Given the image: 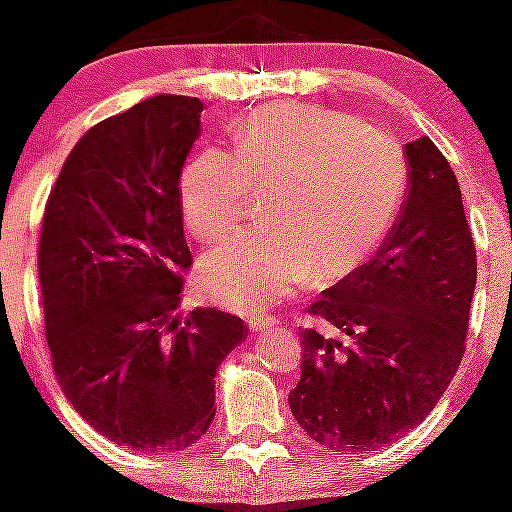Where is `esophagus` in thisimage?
<instances>
[{"mask_svg": "<svg viewBox=\"0 0 512 512\" xmlns=\"http://www.w3.org/2000/svg\"><path fill=\"white\" fill-rule=\"evenodd\" d=\"M250 330L252 332H267V330H275L277 322L272 320V317H265V315H257V317H250Z\"/></svg>", "mask_w": 512, "mask_h": 512, "instance_id": "1", "label": "esophagus"}]
</instances>
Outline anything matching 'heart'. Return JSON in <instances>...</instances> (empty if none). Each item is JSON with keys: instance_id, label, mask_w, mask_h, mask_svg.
<instances>
[{"instance_id": "b5f03b06", "label": "heart", "mask_w": 512, "mask_h": 512, "mask_svg": "<svg viewBox=\"0 0 512 512\" xmlns=\"http://www.w3.org/2000/svg\"><path fill=\"white\" fill-rule=\"evenodd\" d=\"M275 185L267 227L207 255L210 297L235 312H265L310 285L340 280L370 260L408 195V160L393 135L340 109L282 102L252 112L235 150L210 147L180 175L185 225L215 242L235 230L247 187Z\"/></svg>"}]
</instances>
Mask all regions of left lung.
<instances>
[{
	"mask_svg": "<svg viewBox=\"0 0 512 512\" xmlns=\"http://www.w3.org/2000/svg\"><path fill=\"white\" fill-rule=\"evenodd\" d=\"M405 157L408 195L390 235L307 307L345 342L302 332L290 410L335 453L375 450L410 433L465 355L478 260L458 177L430 137L408 142Z\"/></svg>",
	"mask_w": 512,
	"mask_h": 512,
	"instance_id": "1",
	"label": "left lung"
}]
</instances>
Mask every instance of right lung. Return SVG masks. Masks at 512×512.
<instances>
[{
  "label": "right lung",
  "instance_id": "add662e5",
  "mask_svg": "<svg viewBox=\"0 0 512 512\" xmlns=\"http://www.w3.org/2000/svg\"><path fill=\"white\" fill-rule=\"evenodd\" d=\"M197 97L160 94L74 145L39 237L44 330L62 393L97 433L175 453L215 418V375L247 327L215 307L177 315L192 265L180 175Z\"/></svg>",
  "mask_w": 512,
  "mask_h": 512
}]
</instances>
